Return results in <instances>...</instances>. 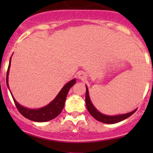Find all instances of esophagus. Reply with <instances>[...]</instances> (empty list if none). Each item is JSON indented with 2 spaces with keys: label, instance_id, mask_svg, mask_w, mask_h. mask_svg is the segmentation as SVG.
<instances>
[{
  "label": "esophagus",
  "instance_id": "1",
  "mask_svg": "<svg viewBox=\"0 0 153 153\" xmlns=\"http://www.w3.org/2000/svg\"><path fill=\"white\" fill-rule=\"evenodd\" d=\"M78 78L81 80H84V78H86V75L84 73H83V72H81V73H79V75H78Z\"/></svg>",
  "mask_w": 153,
  "mask_h": 153
}]
</instances>
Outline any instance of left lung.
<instances>
[{
  "label": "left lung",
  "instance_id": "obj_1",
  "mask_svg": "<svg viewBox=\"0 0 153 153\" xmlns=\"http://www.w3.org/2000/svg\"><path fill=\"white\" fill-rule=\"evenodd\" d=\"M86 106L87 108L88 111L89 113L91 114L93 118H95L97 121H101L102 123H105V124H115V123L120 122V121H123V120L126 119V118H129V116L132 115L134 112L136 111V109L132 111V112H129V113L123 114V115H106L104 114L101 113L99 111L96 109V108L94 106L93 104L91 102V100L89 98V91H88L87 86H86Z\"/></svg>",
  "mask_w": 153,
  "mask_h": 153
}]
</instances>
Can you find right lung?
I'll use <instances>...</instances> for the list:
<instances>
[{"label":"right lung","instance_id":"add662e5","mask_svg":"<svg viewBox=\"0 0 153 153\" xmlns=\"http://www.w3.org/2000/svg\"><path fill=\"white\" fill-rule=\"evenodd\" d=\"M10 64L11 58L10 60V64H9L8 70H7V85L8 86V88H10L9 87L8 84V75L9 71H10ZM75 82H76V80H75V78H74V79L71 80L70 81L67 83V84L64 86V87L61 89V90L60 91L59 93L58 94V95L55 97V98L52 101V102L49 103L48 105L44 106V107L40 108V109H32L24 107V106L20 105V104L17 102L16 100H15V98H14V97L12 96V98H13L14 102H15V106H16L17 109H18V110L19 111V112L23 115V116L28 118V119L31 120V121H36V122H45V121H50V120L56 118V117L61 113V111L64 109V104H65L66 98H67L68 92H69V89L75 84Z\"/></svg>","mask_w":153,"mask_h":153}]
</instances>
